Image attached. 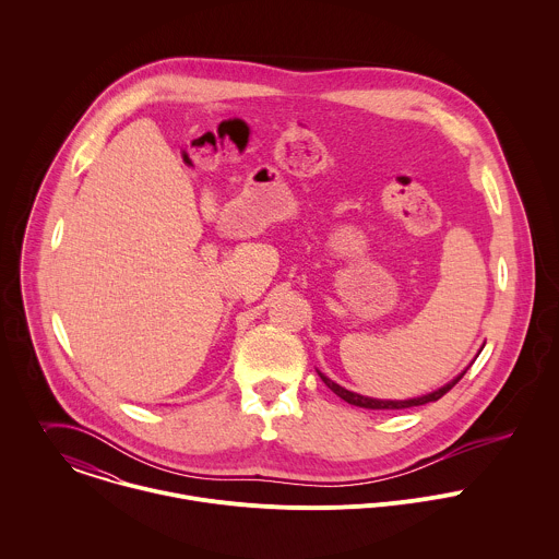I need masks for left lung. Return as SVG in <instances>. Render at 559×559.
<instances>
[{"instance_id": "8db88e82", "label": "left lung", "mask_w": 559, "mask_h": 559, "mask_svg": "<svg viewBox=\"0 0 559 559\" xmlns=\"http://www.w3.org/2000/svg\"><path fill=\"white\" fill-rule=\"evenodd\" d=\"M318 373H320V378L324 380V384H326L335 395H338L341 400H345V402H347V404H352V406L369 408V411H402V408L424 406V404H430V402L441 400V397L445 395L447 391H451V389L460 382V378L466 373V369H464L460 376H455L451 382H447L445 386H441L439 391H432V393H428V395L413 397V400H373V397H365V395H358V393H352V391H347V389L338 386L336 382H333L329 376H324L322 371H318Z\"/></svg>"}]
</instances>
